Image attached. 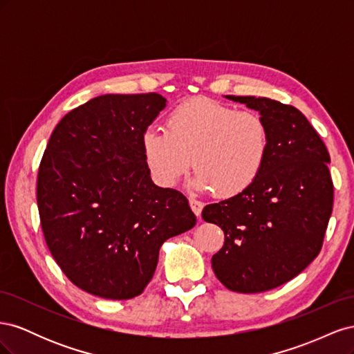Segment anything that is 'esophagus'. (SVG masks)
Returning a JSON list of instances; mask_svg holds the SVG:
<instances>
[{
	"label": "esophagus",
	"mask_w": 354,
	"mask_h": 354,
	"mask_svg": "<svg viewBox=\"0 0 354 354\" xmlns=\"http://www.w3.org/2000/svg\"><path fill=\"white\" fill-rule=\"evenodd\" d=\"M189 203H190V208H192V211L195 212V216H196V217H199V216H201V212H202V208H203V203H202L201 201L195 199V198H190V199H189Z\"/></svg>",
	"instance_id": "obj_1"
}]
</instances>
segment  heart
<instances>
[{"mask_svg":"<svg viewBox=\"0 0 354 354\" xmlns=\"http://www.w3.org/2000/svg\"><path fill=\"white\" fill-rule=\"evenodd\" d=\"M142 149L158 186L174 187L194 160L195 186L230 198L251 187L261 174L270 152V130L260 113L194 99L168 115L167 131L147 128Z\"/></svg>","mask_w":354,"mask_h":354,"instance_id":"b5f03b06","label":"heart"}]
</instances>
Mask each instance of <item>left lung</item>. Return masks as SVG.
<instances>
[{
  "instance_id": "left-lung-1",
  "label": "left lung",
  "mask_w": 354,
  "mask_h": 354,
  "mask_svg": "<svg viewBox=\"0 0 354 354\" xmlns=\"http://www.w3.org/2000/svg\"><path fill=\"white\" fill-rule=\"evenodd\" d=\"M259 112L270 130V152L252 186L202 218L224 232L212 255L217 279L230 291L255 294L291 281L320 248L334 202L322 138L294 106L254 95H226Z\"/></svg>"
}]
</instances>
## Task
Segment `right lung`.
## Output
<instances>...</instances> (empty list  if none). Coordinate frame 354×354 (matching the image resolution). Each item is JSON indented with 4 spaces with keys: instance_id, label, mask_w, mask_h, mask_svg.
<instances>
[{
    "instance_id": "1",
    "label": "right lung",
    "mask_w": 354,
    "mask_h": 354,
    "mask_svg": "<svg viewBox=\"0 0 354 354\" xmlns=\"http://www.w3.org/2000/svg\"><path fill=\"white\" fill-rule=\"evenodd\" d=\"M167 100L104 94L62 118L41 159L37 202L48 250L68 279L108 299L143 292L162 243L196 224L187 199L156 186L142 136Z\"/></svg>"
}]
</instances>
